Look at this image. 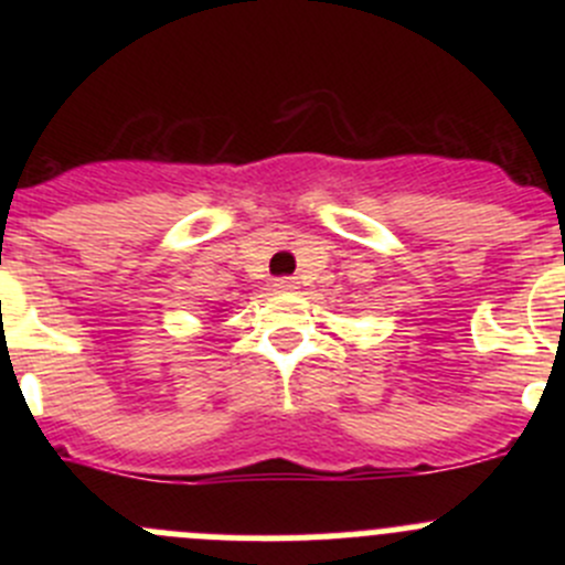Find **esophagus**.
<instances>
[{
    "mask_svg": "<svg viewBox=\"0 0 565 565\" xmlns=\"http://www.w3.org/2000/svg\"><path fill=\"white\" fill-rule=\"evenodd\" d=\"M273 287L278 289V292H295V289L300 287L298 278H276V284Z\"/></svg>",
    "mask_w": 565,
    "mask_h": 565,
    "instance_id": "esophagus-1",
    "label": "esophagus"
}]
</instances>
